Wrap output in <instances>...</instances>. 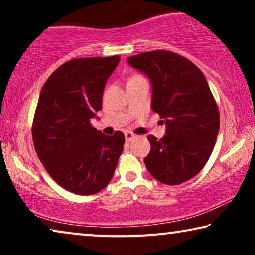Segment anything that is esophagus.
<instances>
[{
	"instance_id": "obj_1",
	"label": "esophagus",
	"mask_w": 255,
	"mask_h": 255,
	"mask_svg": "<svg viewBox=\"0 0 255 255\" xmlns=\"http://www.w3.org/2000/svg\"><path fill=\"white\" fill-rule=\"evenodd\" d=\"M124 134H125V140H127V141H131L132 139H133V138L135 137V135H134L133 133H132V132H130V131L125 132Z\"/></svg>"
}]
</instances>
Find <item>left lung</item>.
<instances>
[{"instance_id": "obj_1", "label": "left lung", "mask_w": 255, "mask_h": 255, "mask_svg": "<svg viewBox=\"0 0 255 255\" xmlns=\"http://www.w3.org/2000/svg\"><path fill=\"white\" fill-rule=\"evenodd\" d=\"M147 75L151 108L166 124L161 139L148 135L146 168L165 184H180L197 175L210 158L219 131V111L200 68L169 51L142 52L128 58Z\"/></svg>"}]
</instances>
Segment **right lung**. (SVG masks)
Here are the masks:
<instances>
[{
    "label": "right lung",
    "mask_w": 255,
    "mask_h": 255,
    "mask_svg": "<svg viewBox=\"0 0 255 255\" xmlns=\"http://www.w3.org/2000/svg\"><path fill=\"white\" fill-rule=\"evenodd\" d=\"M120 59H73L55 69L40 90L34 149L52 179L71 193L93 195L106 188L123 152L122 132L109 137L90 124L99 120L104 87Z\"/></svg>",
    "instance_id": "add662e5"
}]
</instances>
